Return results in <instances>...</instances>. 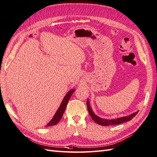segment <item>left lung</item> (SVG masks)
Masks as SVG:
<instances>
[{"instance_id":"obj_1","label":"left lung","mask_w":157,"mask_h":157,"mask_svg":"<svg viewBox=\"0 0 157 157\" xmlns=\"http://www.w3.org/2000/svg\"><path fill=\"white\" fill-rule=\"evenodd\" d=\"M87 110H88L89 114L91 116V117L93 119V120L97 124L101 126H110V125H116V124H122L123 122H125L127 121H130V120H132L134 116H135L138 111L136 112H134L130 115H128L127 116H124V117H120L118 118H115V119H104L101 118L99 116H98L94 114V112L92 110V108H91L90 103H89V100H87Z\"/></svg>"}]
</instances>
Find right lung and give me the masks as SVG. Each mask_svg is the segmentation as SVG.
Returning a JSON list of instances; mask_svg holds the SVG:
<instances>
[{
  "label": "right lung",
  "instance_id": "right-lung-1",
  "mask_svg": "<svg viewBox=\"0 0 157 157\" xmlns=\"http://www.w3.org/2000/svg\"><path fill=\"white\" fill-rule=\"evenodd\" d=\"M74 91H75V89L71 90L66 94V95L65 96L63 100H62L59 108H58V110H57L56 113L55 114L53 118L52 119V120H51V121L48 124H47V126H54V125L57 124L59 122V121L62 118V116H63V114L65 112V108H66V105L68 103V101H69V100H70V98L71 96L72 95V94L74 92Z\"/></svg>",
  "mask_w": 157,
  "mask_h": 157
}]
</instances>
